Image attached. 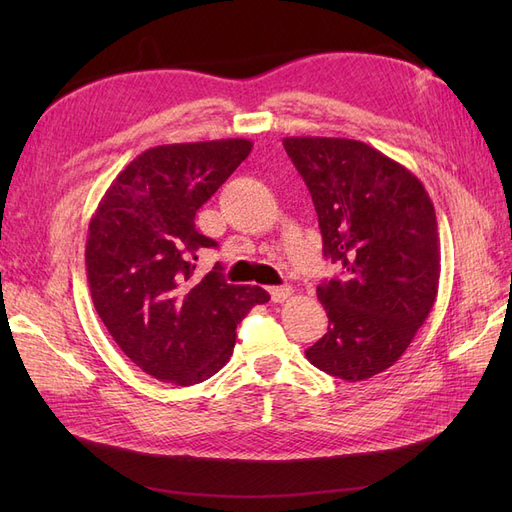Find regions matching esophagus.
Instances as JSON below:
<instances>
[{"instance_id": "obj_1", "label": "esophagus", "mask_w": 512, "mask_h": 512, "mask_svg": "<svg viewBox=\"0 0 512 512\" xmlns=\"http://www.w3.org/2000/svg\"><path fill=\"white\" fill-rule=\"evenodd\" d=\"M269 294H271V301L273 303H284L292 294V288L288 284H284V286H271Z\"/></svg>"}]
</instances>
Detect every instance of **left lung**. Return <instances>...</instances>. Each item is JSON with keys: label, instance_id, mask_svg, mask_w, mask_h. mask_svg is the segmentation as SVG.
<instances>
[{"label": "left lung", "instance_id": "1", "mask_svg": "<svg viewBox=\"0 0 512 512\" xmlns=\"http://www.w3.org/2000/svg\"><path fill=\"white\" fill-rule=\"evenodd\" d=\"M284 149L312 194L324 256L344 265L316 288L329 331L305 356L367 380L406 352L438 297L436 211L406 166L361 141L288 136Z\"/></svg>", "mask_w": 512, "mask_h": 512}]
</instances>
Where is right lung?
I'll return each mask as SVG.
<instances>
[{"label":"right lung","instance_id":"right-lung-1","mask_svg":"<svg viewBox=\"0 0 512 512\" xmlns=\"http://www.w3.org/2000/svg\"><path fill=\"white\" fill-rule=\"evenodd\" d=\"M252 141L222 138L143 151L106 190L85 247L91 301L117 346L145 374L177 386L228 363L237 324L269 301L258 286L226 284L218 265L196 275V211L250 156Z\"/></svg>","mask_w":512,"mask_h":512}]
</instances>
